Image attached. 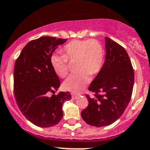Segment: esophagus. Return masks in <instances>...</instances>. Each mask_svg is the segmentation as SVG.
<instances>
[{
    "mask_svg": "<svg viewBox=\"0 0 150 150\" xmlns=\"http://www.w3.org/2000/svg\"><path fill=\"white\" fill-rule=\"evenodd\" d=\"M78 97H79V96H78V95H75V94L72 95V99H74V100H76Z\"/></svg>",
    "mask_w": 150,
    "mask_h": 150,
    "instance_id": "esophagus-1",
    "label": "esophagus"
}]
</instances>
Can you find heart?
Wrapping results in <instances>:
<instances>
[{"label": "heart", "mask_w": 150, "mask_h": 150, "mask_svg": "<svg viewBox=\"0 0 150 150\" xmlns=\"http://www.w3.org/2000/svg\"><path fill=\"white\" fill-rule=\"evenodd\" d=\"M63 54L53 53L50 64L56 75L64 78L68 75V62L75 63L74 75L64 82L66 90L79 93L88 84L90 76H95L101 69L104 61L103 47L95 39L74 40L67 43L61 50Z\"/></svg>", "instance_id": "b5f03b06"}]
</instances>
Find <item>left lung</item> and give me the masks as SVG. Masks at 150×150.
I'll list each match as a JSON object with an SVG mask.
<instances>
[{"label": "left lung", "instance_id": "left-lung-1", "mask_svg": "<svg viewBox=\"0 0 150 150\" xmlns=\"http://www.w3.org/2000/svg\"><path fill=\"white\" fill-rule=\"evenodd\" d=\"M105 48L103 67L89 87L95 97L86 96L89 104L81 112L83 121L97 127L110 125L122 115L134 85V71L125 49L108 37Z\"/></svg>", "mask_w": 150, "mask_h": 150}]
</instances>
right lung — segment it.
<instances>
[{
    "mask_svg": "<svg viewBox=\"0 0 150 150\" xmlns=\"http://www.w3.org/2000/svg\"><path fill=\"white\" fill-rule=\"evenodd\" d=\"M67 40L49 36L31 40L15 61L14 93L17 103L23 115L39 127L58 124L64 116L63 103L72 98L69 92L49 96L61 85L50 58L58 46Z\"/></svg>",
    "mask_w": 150,
    "mask_h": 150,
    "instance_id": "right-lung-1",
    "label": "right lung"
}]
</instances>
